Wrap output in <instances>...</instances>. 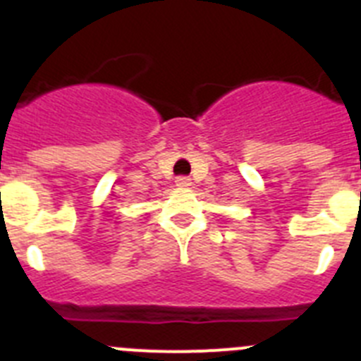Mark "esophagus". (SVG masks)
Segmentation results:
<instances>
[{"mask_svg":"<svg viewBox=\"0 0 361 361\" xmlns=\"http://www.w3.org/2000/svg\"><path fill=\"white\" fill-rule=\"evenodd\" d=\"M175 184H177L178 188H190L191 186V178L186 177V175H180V177H177Z\"/></svg>","mask_w":361,"mask_h":361,"instance_id":"obj_1","label":"esophagus"}]
</instances>
